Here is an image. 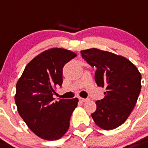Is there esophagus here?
Here are the masks:
<instances>
[{
  "label": "esophagus",
  "mask_w": 148,
  "mask_h": 148,
  "mask_svg": "<svg viewBox=\"0 0 148 148\" xmlns=\"http://www.w3.org/2000/svg\"><path fill=\"white\" fill-rule=\"evenodd\" d=\"M79 100H80L81 103H84V102H86L87 100H89L88 99H84V98H81V97H79Z\"/></svg>",
  "instance_id": "esophagus-1"
}]
</instances>
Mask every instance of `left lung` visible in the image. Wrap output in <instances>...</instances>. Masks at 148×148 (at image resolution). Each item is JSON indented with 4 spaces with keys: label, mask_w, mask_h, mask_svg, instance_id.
<instances>
[{
    "label": "left lung",
    "mask_w": 148,
    "mask_h": 148,
    "mask_svg": "<svg viewBox=\"0 0 148 148\" xmlns=\"http://www.w3.org/2000/svg\"><path fill=\"white\" fill-rule=\"evenodd\" d=\"M82 58L97 68L95 81L106 87L105 97L97 100V110L91 114L96 125L104 130H112L128 119L140 94L141 75L125 58L109 51L90 49L80 51Z\"/></svg>",
    "instance_id": "8db88e82"
}]
</instances>
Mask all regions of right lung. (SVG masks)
<instances>
[{"label": "right lung", "instance_id": "add662e5", "mask_svg": "<svg viewBox=\"0 0 148 148\" xmlns=\"http://www.w3.org/2000/svg\"><path fill=\"white\" fill-rule=\"evenodd\" d=\"M77 55L64 49H51L41 53L26 65L16 86L18 112L29 129L45 140L59 139L67 132L77 98H53L55 88L62 86L65 64Z\"/></svg>", "mask_w": 148, "mask_h": 148}]
</instances>
